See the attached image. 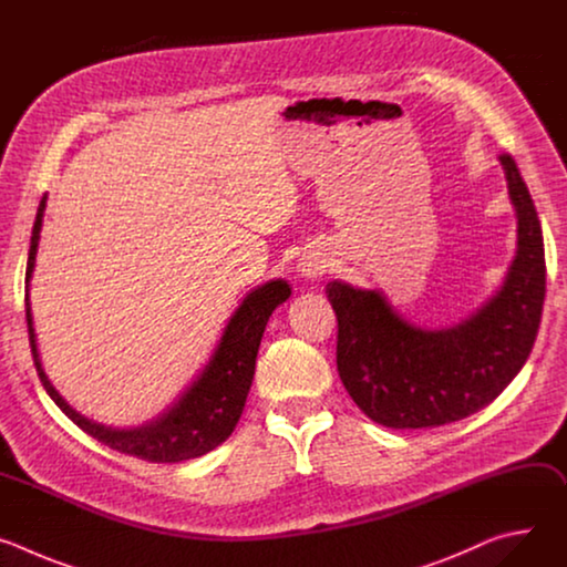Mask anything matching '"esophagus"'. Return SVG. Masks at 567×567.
<instances>
[{"instance_id": "esophagus-1", "label": "esophagus", "mask_w": 567, "mask_h": 567, "mask_svg": "<svg viewBox=\"0 0 567 567\" xmlns=\"http://www.w3.org/2000/svg\"><path fill=\"white\" fill-rule=\"evenodd\" d=\"M298 276L305 278V280H318L328 274V260L322 258L320 254H309V256H302L298 267H296Z\"/></svg>"}]
</instances>
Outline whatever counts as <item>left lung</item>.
<instances>
[{
  "mask_svg": "<svg viewBox=\"0 0 567 567\" xmlns=\"http://www.w3.org/2000/svg\"><path fill=\"white\" fill-rule=\"evenodd\" d=\"M516 210V256L501 289L453 328L426 330L377 289L326 287L339 318L337 365L357 406L388 429H433L489 403L525 365L545 300L543 230L516 161L501 154Z\"/></svg>",
  "mask_w": 567,
  "mask_h": 567,
  "instance_id": "left-lung-1",
  "label": "left lung"
}]
</instances>
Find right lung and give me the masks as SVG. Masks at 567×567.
Returning a JSON list of instances; mask_svg holds the SVG:
<instances>
[{
    "instance_id": "right-lung-1",
    "label": "right lung",
    "mask_w": 567,
    "mask_h": 567,
    "mask_svg": "<svg viewBox=\"0 0 567 567\" xmlns=\"http://www.w3.org/2000/svg\"><path fill=\"white\" fill-rule=\"evenodd\" d=\"M47 208V195L42 197L33 224L31 249L27 262V326L33 361L38 368V377L49 392V396L58 403V409L94 440L105 446L134 455L147 462H182L206 455L233 433L245 411L247 394L254 383L256 357L260 350V341L267 328V320L278 305H282L291 296V287L287 280H269L245 296L239 307L228 318L221 339L210 354L204 370L197 379L171 403V406L158 413L154 420L136 426V429H112L99 424L85 415L73 411L64 396L49 381L40 352L38 337L33 328V311L29 300V287L35 269V256L40 245L42 217Z\"/></svg>"
}]
</instances>
